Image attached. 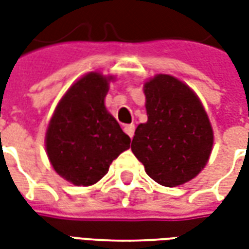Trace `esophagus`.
Segmentation results:
<instances>
[{"mask_svg": "<svg viewBox=\"0 0 249 249\" xmlns=\"http://www.w3.org/2000/svg\"><path fill=\"white\" fill-rule=\"evenodd\" d=\"M124 130H125V133H126V135L129 136L130 139H132V137H133V135H135V125L133 124L125 125Z\"/></svg>", "mask_w": 249, "mask_h": 249, "instance_id": "34e87169", "label": "esophagus"}]
</instances>
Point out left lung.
<instances>
[{
    "label": "left lung",
    "instance_id": "left-lung-1",
    "mask_svg": "<svg viewBox=\"0 0 249 249\" xmlns=\"http://www.w3.org/2000/svg\"><path fill=\"white\" fill-rule=\"evenodd\" d=\"M148 121L140 124L132 152L148 176L164 187L196 178L213 145V132L197 96L178 78L159 74L144 85Z\"/></svg>",
    "mask_w": 249,
    "mask_h": 249
}]
</instances>
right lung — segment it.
Masks as SVG:
<instances>
[{"instance_id":"obj_1","label":"right lung","mask_w":249,"mask_h":249,"mask_svg":"<svg viewBox=\"0 0 249 249\" xmlns=\"http://www.w3.org/2000/svg\"><path fill=\"white\" fill-rule=\"evenodd\" d=\"M110 78L92 71L69 88L46 132V152L60 176L74 185H92L130 146L104 105Z\"/></svg>"}]
</instances>
